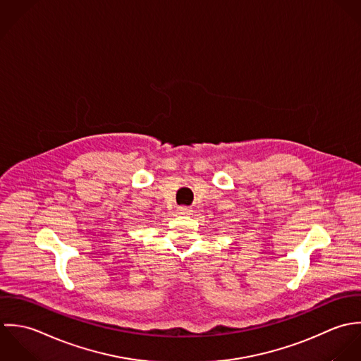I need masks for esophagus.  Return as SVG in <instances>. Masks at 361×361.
<instances>
[{"instance_id":"1","label":"esophagus","mask_w":361,"mask_h":361,"mask_svg":"<svg viewBox=\"0 0 361 361\" xmlns=\"http://www.w3.org/2000/svg\"><path fill=\"white\" fill-rule=\"evenodd\" d=\"M177 214L178 215H184V216H190L192 214V211L188 207H178L177 208Z\"/></svg>"}]
</instances>
